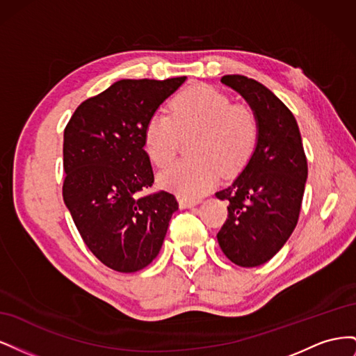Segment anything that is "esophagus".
Instances as JSON below:
<instances>
[{
	"instance_id": "esophagus-1",
	"label": "esophagus",
	"mask_w": 356,
	"mask_h": 356,
	"mask_svg": "<svg viewBox=\"0 0 356 356\" xmlns=\"http://www.w3.org/2000/svg\"><path fill=\"white\" fill-rule=\"evenodd\" d=\"M200 202L199 200H193V199H179V207L182 208V209H187V208H193V207H196V204H199Z\"/></svg>"
}]
</instances>
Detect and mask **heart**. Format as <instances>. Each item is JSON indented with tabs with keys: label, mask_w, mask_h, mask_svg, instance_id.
<instances>
[{
	"label": "heart",
	"mask_w": 356,
	"mask_h": 356,
	"mask_svg": "<svg viewBox=\"0 0 356 356\" xmlns=\"http://www.w3.org/2000/svg\"><path fill=\"white\" fill-rule=\"evenodd\" d=\"M170 114L149 117L144 144L153 163L163 168L174 160L181 136L199 132L191 148L197 159L179 160L160 175L161 186L181 197L203 196L217 184L221 170L233 174L251 159L258 139L257 115L221 90L191 86L172 99Z\"/></svg>",
	"instance_id": "obj_1"
}]
</instances>
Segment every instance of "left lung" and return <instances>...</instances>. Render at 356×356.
<instances>
[{
  "mask_svg": "<svg viewBox=\"0 0 356 356\" xmlns=\"http://www.w3.org/2000/svg\"><path fill=\"white\" fill-rule=\"evenodd\" d=\"M221 83L250 104L258 120V139L241 175L215 193L229 202L217 239L232 263L257 267L277 254L296 229L307 160L296 117L273 92L238 74L224 75Z\"/></svg>",
  "mask_w": 356,
  "mask_h": 356,
  "instance_id": "8db88e82",
  "label": "left lung"
}]
</instances>
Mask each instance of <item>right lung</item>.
I'll use <instances>...</instances> for the list:
<instances>
[{"mask_svg": "<svg viewBox=\"0 0 356 356\" xmlns=\"http://www.w3.org/2000/svg\"><path fill=\"white\" fill-rule=\"evenodd\" d=\"M186 79L115 81L81 102L63 132V202L84 243L115 272L152 263L178 209L170 193H147L154 174L144 132Z\"/></svg>", "mask_w": 356, "mask_h": 356, "instance_id": "obj_1", "label": "right lung"}]
</instances>
